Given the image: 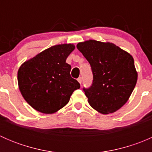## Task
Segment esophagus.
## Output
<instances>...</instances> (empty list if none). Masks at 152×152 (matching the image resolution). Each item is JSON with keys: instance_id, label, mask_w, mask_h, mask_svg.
I'll return each instance as SVG.
<instances>
[{"instance_id": "esophagus-1", "label": "esophagus", "mask_w": 152, "mask_h": 152, "mask_svg": "<svg viewBox=\"0 0 152 152\" xmlns=\"http://www.w3.org/2000/svg\"><path fill=\"white\" fill-rule=\"evenodd\" d=\"M77 80H78V82H79V84L81 85V84H82V77H79L77 79Z\"/></svg>"}]
</instances>
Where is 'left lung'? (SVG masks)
Returning a JSON list of instances; mask_svg holds the SVG:
<instances>
[{"instance_id":"1","label":"left lung","mask_w":152,"mask_h":152,"mask_svg":"<svg viewBox=\"0 0 152 152\" xmlns=\"http://www.w3.org/2000/svg\"><path fill=\"white\" fill-rule=\"evenodd\" d=\"M91 66L93 84L84 88L89 104L102 114L113 113L129 99L137 80L132 56L112 42L90 40L76 45Z\"/></svg>"}]
</instances>
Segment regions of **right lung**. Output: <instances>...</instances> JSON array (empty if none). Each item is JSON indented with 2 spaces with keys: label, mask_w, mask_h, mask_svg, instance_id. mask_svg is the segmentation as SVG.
Instances as JSON below:
<instances>
[{
  "label": "right lung",
  "mask_w": 152,
  "mask_h": 152,
  "mask_svg": "<svg viewBox=\"0 0 152 152\" xmlns=\"http://www.w3.org/2000/svg\"><path fill=\"white\" fill-rule=\"evenodd\" d=\"M73 44L51 46L26 61L18 72L20 91L27 103L37 111L52 114L69 102L80 84L70 76L67 56Z\"/></svg>",
  "instance_id": "obj_1"
}]
</instances>
